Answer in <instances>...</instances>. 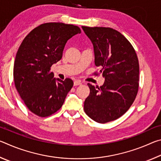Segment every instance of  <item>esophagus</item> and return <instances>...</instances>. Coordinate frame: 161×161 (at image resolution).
<instances>
[{
    "instance_id": "esophagus-1",
    "label": "esophagus",
    "mask_w": 161,
    "mask_h": 161,
    "mask_svg": "<svg viewBox=\"0 0 161 161\" xmlns=\"http://www.w3.org/2000/svg\"><path fill=\"white\" fill-rule=\"evenodd\" d=\"M81 82L80 80H75L74 81V85L75 86H78V85H81Z\"/></svg>"
}]
</instances>
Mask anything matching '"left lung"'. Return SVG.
Returning <instances> with one entry per match:
<instances>
[{
    "instance_id": "obj_1",
    "label": "left lung",
    "mask_w": 161,
    "mask_h": 161,
    "mask_svg": "<svg viewBox=\"0 0 161 161\" xmlns=\"http://www.w3.org/2000/svg\"><path fill=\"white\" fill-rule=\"evenodd\" d=\"M81 28L93 44L94 64L101 69L99 74L105 78L100 87L88 84L90 93L84 109L92 120L105 124L124 115L134 102L139 81L138 57L129 40L116 30Z\"/></svg>"
}]
</instances>
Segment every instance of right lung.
<instances>
[{
	"label": "right lung",
	"mask_w": 161,
	"mask_h": 161,
	"mask_svg": "<svg viewBox=\"0 0 161 161\" xmlns=\"http://www.w3.org/2000/svg\"><path fill=\"white\" fill-rule=\"evenodd\" d=\"M74 25L47 23L34 28L18 48L13 67L15 88L28 109L40 117L58 111L74 82L54 78L50 67L60 60L65 44L80 33Z\"/></svg>",
	"instance_id": "add662e5"
}]
</instances>
